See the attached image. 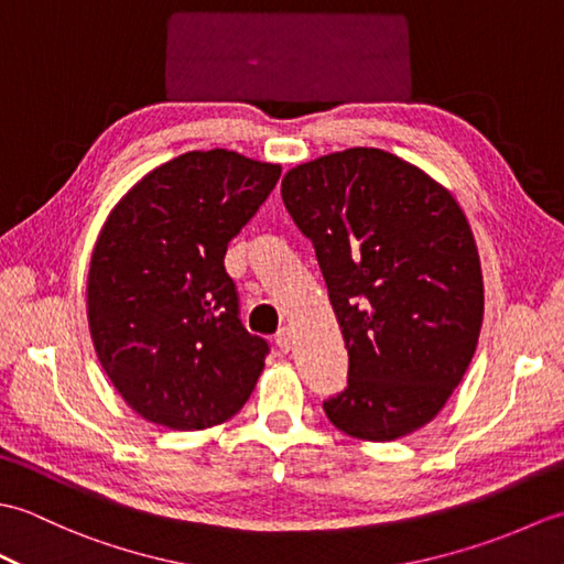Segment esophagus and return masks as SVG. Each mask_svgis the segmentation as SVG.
Returning a JSON list of instances; mask_svg holds the SVG:
<instances>
[{
	"label": "esophagus",
	"mask_w": 564,
	"mask_h": 564,
	"mask_svg": "<svg viewBox=\"0 0 564 564\" xmlns=\"http://www.w3.org/2000/svg\"><path fill=\"white\" fill-rule=\"evenodd\" d=\"M275 346H279L283 354L293 349V332L289 327H281L279 332H275Z\"/></svg>",
	"instance_id": "esophagus-1"
}]
</instances>
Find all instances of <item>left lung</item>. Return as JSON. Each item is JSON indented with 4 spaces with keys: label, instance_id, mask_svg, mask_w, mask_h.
<instances>
[{
    "label": "left lung",
    "instance_id": "1",
    "mask_svg": "<svg viewBox=\"0 0 564 564\" xmlns=\"http://www.w3.org/2000/svg\"><path fill=\"white\" fill-rule=\"evenodd\" d=\"M281 196L325 275L349 349L329 422L394 441L434 419L480 337L475 237L446 188L386 150L351 148L295 166Z\"/></svg>",
    "mask_w": 564,
    "mask_h": 564
}]
</instances>
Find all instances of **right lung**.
I'll list each match as a JSON object with an SVG mask.
<instances>
[{
    "label": "right lung",
    "instance_id": "add662e5",
    "mask_svg": "<svg viewBox=\"0 0 564 564\" xmlns=\"http://www.w3.org/2000/svg\"><path fill=\"white\" fill-rule=\"evenodd\" d=\"M279 176V164L230 150L186 152L106 218L89 263V332L113 388L148 422L208 429L254 390L269 344L239 319L225 251Z\"/></svg>",
    "mask_w": 564,
    "mask_h": 564
}]
</instances>
